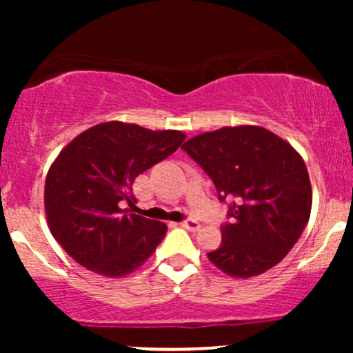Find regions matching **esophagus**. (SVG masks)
Wrapping results in <instances>:
<instances>
[{"label":"esophagus","mask_w":353,"mask_h":353,"mask_svg":"<svg viewBox=\"0 0 353 353\" xmlns=\"http://www.w3.org/2000/svg\"><path fill=\"white\" fill-rule=\"evenodd\" d=\"M181 228H184L188 230H197L201 228V224L196 221V219H185V221L181 222Z\"/></svg>","instance_id":"obj_1"}]
</instances>
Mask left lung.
Segmentation results:
<instances>
[{"label": "left lung", "mask_w": 353, "mask_h": 353, "mask_svg": "<svg viewBox=\"0 0 353 353\" xmlns=\"http://www.w3.org/2000/svg\"><path fill=\"white\" fill-rule=\"evenodd\" d=\"M182 149L212 179L219 201H230V222L221 225V247L209 261L239 279L277 265L310 217L312 188L301 154L259 125L204 132Z\"/></svg>", "instance_id": "obj_1"}]
</instances>
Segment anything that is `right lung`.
Masks as SVG:
<instances>
[{"mask_svg": "<svg viewBox=\"0 0 353 353\" xmlns=\"http://www.w3.org/2000/svg\"><path fill=\"white\" fill-rule=\"evenodd\" d=\"M181 131H151L119 121L92 125L71 141L50 168L44 209L51 234L92 272L124 277L161 244L168 228L132 214V182L177 151Z\"/></svg>", "mask_w": 353, "mask_h": 353, "instance_id": "obj_1", "label": "right lung"}]
</instances>
